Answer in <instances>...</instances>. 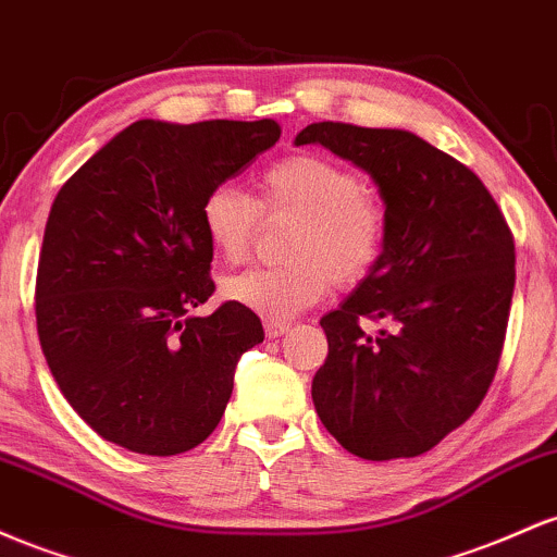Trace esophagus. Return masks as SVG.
<instances>
[{
	"label": "esophagus",
	"mask_w": 557,
	"mask_h": 557,
	"mask_svg": "<svg viewBox=\"0 0 557 557\" xmlns=\"http://www.w3.org/2000/svg\"><path fill=\"white\" fill-rule=\"evenodd\" d=\"M292 329V323H286V321H271V318H265V334H268V339H276V336H281V334H286V331Z\"/></svg>",
	"instance_id": "obj_1"
}]
</instances>
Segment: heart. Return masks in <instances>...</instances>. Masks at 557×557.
<instances>
[{"label": "heart", "instance_id": "b5f03b06", "mask_svg": "<svg viewBox=\"0 0 557 557\" xmlns=\"http://www.w3.org/2000/svg\"><path fill=\"white\" fill-rule=\"evenodd\" d=\"M258 189L255 202L236 186H215L199 205L205 236L226 262L247 258L260 212L295 218L284 245L289 262L231 276L223 284L228 299L262 318L286 321L321 302L334 284H360L379 265L386 210L352 168L323 154H289L262 171Z\"/></svg>", "mask_w": 557, "mask_h": 557}]
</instances>
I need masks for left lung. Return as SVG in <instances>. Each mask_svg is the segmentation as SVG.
Returning <instances> with one entry per match:
<instances>
[{
	"label": "left lung",
	"instance_id": "8db88e82",
	"mask_svg": "<svg viewBox=\"0 0 557 557\" xmlns=\"http://www.w3.org/2000/svg\"><path fill=\"white\" fill-rule=\"evenodd\" d=\"M295 144L352 160L386 205L379 265L321 318L329 355L312 403L347 453L416 458L463 426L495 379L516 286L513 234L476 173L410 131L323 121ZM362 320L382 329L371 335Z\"/></svg>",
	"mask_w": 557,
	"mask_h": 557
}]
</instances>
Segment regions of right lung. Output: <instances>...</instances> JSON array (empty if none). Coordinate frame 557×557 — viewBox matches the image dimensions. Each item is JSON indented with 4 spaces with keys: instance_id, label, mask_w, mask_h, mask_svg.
I'll use <instances>...</instances> for the list:
<instances>
[{
    "instance_id": "obj_1",
    "label": "right lung",
    "mask_w": 557,
    "mask_h": 557,
    "mask_svg": "<svg viewBox=\"0 0 557 557\" xmlns=\"http://www.w3.org/2000/svg\"><path fill=\"white\" fill-rule=\"evenodd\" d=\"M276 121H136L62 184L36 271L49 371L102 440L178 455L221 423L236 362L262 342L245 305L195 318L215 292L205 195L278 141Z\"/></svg>"
}]
</instances>
